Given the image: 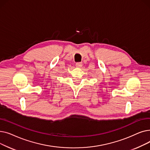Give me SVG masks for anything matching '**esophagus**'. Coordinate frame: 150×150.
I'll return each mask as SVG.
<instances>
[{"instance_id":"obj_1","label":"esophagus","mask_w":150,"mask_h":150,"mask_svg":"<svg viewBox=\"0 0 150 150\" xmlns=\"http://www.w3.org/2000/svg\"><path fill=\"white\" fill-rule=\"evenodd\" d=\"M75 66L78 68H81L83 66V64H82V62H77V63H76Z\"/></svg>"}]
</instances>
